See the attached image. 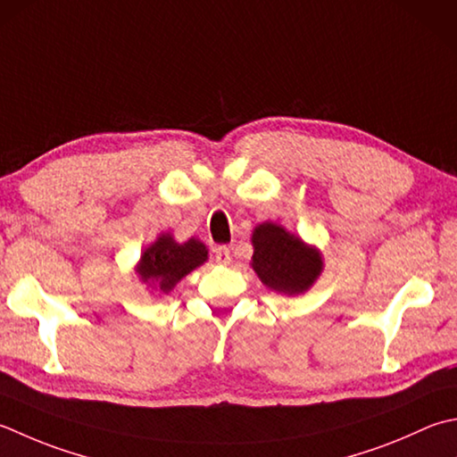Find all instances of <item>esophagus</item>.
I'll list each match as a JSON object with an SVG mask.
<instances>
[{"label":"esophagus","instance_id":"obj_1","mask_svg":"<svg viewBox=\"0 0 457 457\" xmlns=\"http://www.w3.org/2000/svg\"><path fill=\"white\" fill-rule=\"evenodd\" d=\"M213 253H216V262L221 263V265H228L231 262V252H229L228 245H218L216 252H213Z\"/></svg>","mask_w":457,"mask_h":457}]
</instances>
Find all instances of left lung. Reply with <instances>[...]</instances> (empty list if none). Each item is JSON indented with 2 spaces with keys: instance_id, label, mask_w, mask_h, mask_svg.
<instances>
[{
  "instance_id": "1",
  "label": "left lung",
  "mask_w": 457,
  "mask_h": 457,
  "mask_svg": "<svg viewBox=\"0 0 457 457\" xmlns=\"http://www.w3.org/2000/svg\"><path fill=\"white\" fill-rule=\"evenodd\" d=\"M253 270L263 285L287 295L307 291L323 270L317 249L307 247L289 231L262 223L253 231Z\"/></svg>"
}]
</instances>
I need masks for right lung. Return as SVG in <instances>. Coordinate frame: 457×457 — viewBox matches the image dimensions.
Here are the masks:
<instances>
[{
	"instance_id": "add662e5",
	"label": "right lung",
	"mask_w": 457,
	"mask_h": 457,
	"mask_svg": "<svg viewBox=\"0 0 457 457\" xmlns=\"http://www.w3.org/2000/svg\"><path fill=\"white\" fill-rule=\"evenodd\" d=\"M205 259H208V249L198 239L176 244L172 236H162L142 253L138 273L142 279L152 281V285H158L160 291L168 293Z\"/></svg>"
}]
</instances>
